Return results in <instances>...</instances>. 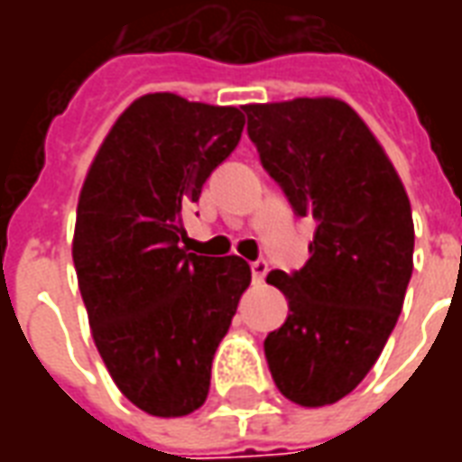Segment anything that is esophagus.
<instances>
[{"label": "esophagus", "mask_w": 462, "mask_h": 462, "mask_svg": "<svg viewBox=\"0 0 462 462\" xmlns=\"http://www.w3.org/2000/svg\"><path fill=\"white\" fill-rule=\"evenodd\" d=\"M250 267H252V280L257 282V284H262V282H264V277H267V272H270L267 262L257 260V262H252Z\"/></svg>", "instance_id": "1"}]
</instances>
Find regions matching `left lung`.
<instances>
[{
	"label": "left lung",
	"mask_w": 462,
	"mask_h": 462,
	"mask_svg": "<svg viewBox=\"0 0 462 462\" xmlns=\"http://www.w3.org/2000/svg\"><path fill=\"white\" fill-rule=\"evenodd\" d=\"M247 133L300 217H314L301 270L267 274L290 317L267 334L272 378L294 403H337L386 346L413 272L406 188L381 143L339 98L250 104Z\"/></svg>",
	"instance_id": "8db88e82"
}]
</instances>
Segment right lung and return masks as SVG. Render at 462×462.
Segmentation results:
<instances>
[{
  "label": "right lung",
  "instance_id": "1",
  "mask_svg": "<svg viewBox=\"0 0 462 462\" xmlns=\"http://www.w3.org/2000/svg\"><path fill=\"white\" fill-rule=\"evenodd\" d=\"M245 114L175 94L133 101L79 195L74 267L96 348L133 406L180 418L205 403L250 264L185 252L182 212L240 143Z\"/></svg>",
  "mask_w": 462,
  "mask_h": 462
}]
</instances>
